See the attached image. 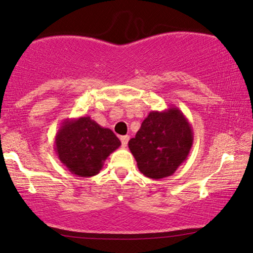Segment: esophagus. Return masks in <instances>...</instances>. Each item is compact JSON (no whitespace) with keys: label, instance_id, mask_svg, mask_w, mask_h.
Listing matches in <instances>:
<instances>
[{"label":"esophagus","instance_id":"1","mask_svg":"<svg viewBox=\"0 0 253 253\" xmlns=\"http://www.w3.org/2000/svg\"><path fill=\"white\" fill-rule=\"evenodd\" d=\"M127 141H129V136H122V137H121V143H122L123 147L126 146Z\"/></svg>","mask_w":253,"mask_h":253}]
</instances>
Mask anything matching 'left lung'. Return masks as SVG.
Segmentation results:
<instances>
[{"instance_id": "1", "label": "left lung", "mask_w": 253, "mask_h": 253, "mask_svg": "<svg viewBox=\"0 0 253 253\" xmlns=\"http://www.w3.org/2000/svg\"><path fill=\"white\" fill-rule=\"evenodd\" d=\"M192 144L191 124L171 106L164 112H150L127 145L141 174L160 179L174 174L186 160Z\"/></svg>"}]
</instances>
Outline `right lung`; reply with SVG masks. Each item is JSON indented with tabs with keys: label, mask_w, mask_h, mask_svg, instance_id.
<instances>
[{
	"label": "right lung",
	"mask_w": 253,
	"mask_h": 253,
	"mask_svg": "<svg viewBox=\"0 0 253 253\" xmlns=\"http://www.w3.org/2000/svg\"><path fill=\"white\" fill-rule=\"evenodd\" d=\"M121 141L110 129L102 127L89 116L67 119L55 136V152L68 170L78 177L99 174L110 153Z\"/></svg>",
	"instance_id": "1"
}]
</instances>
